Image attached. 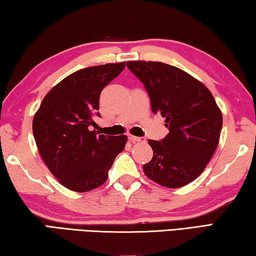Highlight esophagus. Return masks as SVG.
Returning <instances> with one entry per match:
<instances>
[{
  "mask_svg": "<svg viewBox=\"0 0 256 256\" xmlns=\"http://www.w3.org/2000/svg\"><path fill=\"white\" fill-rule=\"evenodd\" d=\"M130 141L134 142V144H144V142H146V138H138V136H128Z\"/></svg>",
  "mask_w": 256,
  "mask_h": 256,
  "instance_id": "obj_1",
  "label": "esophagus"
}]
</instances>
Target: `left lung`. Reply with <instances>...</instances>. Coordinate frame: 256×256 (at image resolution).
<instances>
[{
  "instance_id": "8db88e82",
  "label": "left lung",
  "mask_w": 256,
  "mask_h": 256,
  "mask_svg": "<svg viewBox=\"0 0 256 256\" xmlns=\"http://www.w3.org/2000/svg\"><path fill=\"white\" fill-rule=\"evenodd\" d=\"M126 66L170 130L162 141H148L154 157L144 164V174L166 188L188 185L202 174L218 146L222 110L210 90L178 68L151 60H128Z\"/></svg>"
}]
</instances>
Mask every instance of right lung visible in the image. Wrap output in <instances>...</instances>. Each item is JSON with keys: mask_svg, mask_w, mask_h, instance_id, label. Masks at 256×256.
<instances>
[{"mask_svg": "<svg viewBox=\"0 0 256 256\" xmlns=\"http://www.w3.org/2000/svg\"><path fill=\"white\" fill-rule=\"evenodd\" d=\"M125 62L82 68L53 86L32 120L38 151L50 172L66 188L88 192L107 180L108 170L126 144V136L90 131L99 116L105 86L124 70Z\"/></svg>", "mask_w": 256, "mask_h": 256, "instance_id": "add662e5", "label": "right lung"}]
</instances>
